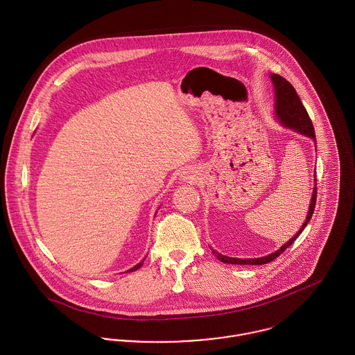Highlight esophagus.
<instances>
[{
	"mask_svg": "<svg viewBox=\"0 0 355 355\" xmlns=\"http://www.w3.org/2000/svg\"><path fill=\"white\" fill-rule=\"evenodd\" d=\"M186 179H189V180L193 182V180H194V176H191V175H190V176H186Z\"/></svg>",
	"mask_w": 355,
	"mask_h": 355,
	"instance_id": "1",
	"label": "esophagus"
}]
</instances>
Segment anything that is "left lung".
I'll list each match as a JSON object with an SVG mask.
<instances>
[{"mask_svg": "<svg viewBox=\"0 0 355 355\" xmlns=\"http://www.w3.org/2000/svg\"><path fill=\"white\" fill-rule=\"evenodd\" d=\"M270 79H272L273 89H275V114H276V119L279 120V123L284 128L293 130L301 135L311 138L315 145V134H314L313 123L304 109V103L301 102L295 89L293 87V85L277 73H270ZM315 182L317 180H315V175H314V187H313V193H311V200H310L309 210H307L306 220H304L302 227L288 242H286L275 253L258 257V258H234V257L223 255L213 249H211V253L217 257L218 261H221L224 263H234V265H263V263H268V262L273 261L275 258H277L288 246H291L295 242V239L302 234L304 227L310 221L313 211H314V206H315V198H317V187H315L317 183Z\"/></svg>", "mask_w": 355, "mask_h": 355, "instance_id": "obj_1", "label": "left lung"}]
</instances>
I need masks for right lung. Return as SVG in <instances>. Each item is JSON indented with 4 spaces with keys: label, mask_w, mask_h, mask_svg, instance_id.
I'll list each match as a JSON object with an SVG mask.
<instances>
[{
    "label": "right lung",
    "mask_w": 355,
    "mask_h": 355,
    "mask_svg": "<svg viewBox=\"0 0 355 355\" xmlns=\"http://www.w3.org/2000/svg\"><path fill=\"white\" fill-rule=\"evenodd\" d=\"M144 261H145V258H144V259H142V261H141V262H139V263H137V265H135V266H132V268H131V269H128V270H127V272H134V270H137V269H139V268H141V266H142V263H144Z\"/></svg>",
    "instance_id": "1"
}]
</instances>
